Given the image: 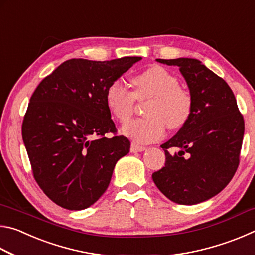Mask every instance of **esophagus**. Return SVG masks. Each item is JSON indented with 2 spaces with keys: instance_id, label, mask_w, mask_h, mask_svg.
I'll return each mask as SVG.
<instances>
[{
  "instance_id": "34e87169",
  "label": "esophagus",
  "mask_w": 255,
  "mask_h": 255,
  "mask_svg": "<svg viewBox=\"0 0 255 255\" xmlns=\"http://www.w3.org/2000/svg\"><path fill=\"white\" fill-rule=\"evenodd\" d=\"M146 149L145 146H140L136 143H132L130 146V152L131 153H139V152H144Z\"/></svg>"
}]
</instances>
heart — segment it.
I'll list each match as a JSON object with an SVG mask.
<instances>
[{
	"instance_id": "heart-1",
	"label": "heart",
	"mask_w": 255,
	"mask_h": 255,
	"mask_svg": "<svg viewBox=\"0 0 255 255\" xmlns=\"http://www.w3.org/2000/svg\"><path fill=\"white\" fill-rule=\"evenodd\" d=\"M133 92L120 80L114 81L106 91V105L120 123L131 117L135 99H149L146 117L132 120L123 132L138 143H152L163 136L166 126L172 130L183 127L191 116V96L180 88L179 80L162 66H152L133 77Z\"/></svg>"
}]
</instances>
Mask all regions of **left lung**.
Here are the masks:
<instances>
[{
	"label": "left lung",
	"mask_w": 255,
	"mask_h": 255,
	"mask_svg": "<svg viewBox=\"0 0 255 255\" xmlns=\"http://www.w3.org/2000/svg\"><path fill=\"white\" fill-rule=\"evenodd\" d=\"M178 66L192 99L188 123L161 145L165 165L152 178L159 191L179 205H197L218 195L240 163L244 120L222 77L195 58L156 59ZM169 148L178 152L170 154Z\"/></svg>",
	"instance_id": "1"
}]
</instances>
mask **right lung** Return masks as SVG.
<instances>
[{
  "instance_id": "right-lung-1",
  "label": "right lung",
  "mask_w": 255,
  "mask_h": 255,
  "mask_svg": "<svg viewBox=\"0 0 255 255\" xmlns=\"http://www.w3.org/2000/svg\"><path fill=\"white\" fill-rule=\"evenodd\" d=\"M141 57L105 62L73 58L42 80L30 99L22 138L33 176L55 204L70 210L93 205L129 153L116 132L106 91Z\"/></svg>"
}]
</instances>
